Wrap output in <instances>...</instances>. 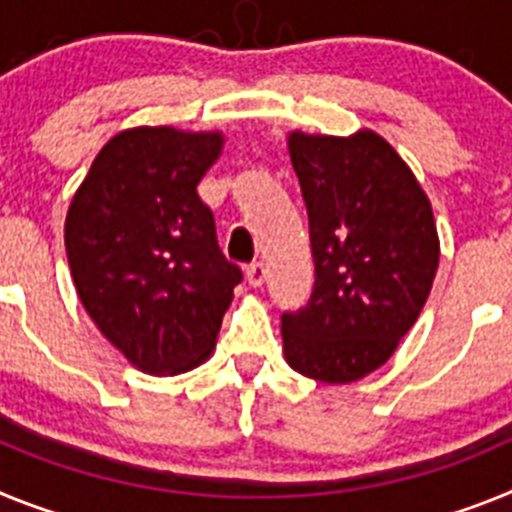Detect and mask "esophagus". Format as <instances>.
Listing matches in <instances>:
<instances>
[{"label":"esophagus","mask_w":512,"mask_h":512,"mask_svg":"<svg viewBox=\"0 0 512 512\" xmlns=\"http://www.w3.org/2000/svg\"><path fill=\"white\" fill-rule=\"evenodd\" d=\"M244 275H247V283L257 288V286H262V283H265V278H268V268H265L262 262H252V265H247Z\"/></svg>","instance_id":"obj_1"}]
</instances>
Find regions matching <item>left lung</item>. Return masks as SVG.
Instances as JSON below:
<instances>
[{
  "instance_id": "1",
  "label": "left lung",
  "mask_w": 512,
  "mask_h": 512,
  "mask_svg": "<svg viewBox=\"0 0 512 512\" xmlns=\"http://www.w3.org/2000/svg\"><path fill=\"white\" fill-rule=\"evenodd\" d=\"M288 146L309 216L314 288L306 306L283 311V348L309 379L350 384L389 361L428 301L441 255L433 208L376 133H291Z\"/></svg>"
}]
</instances>
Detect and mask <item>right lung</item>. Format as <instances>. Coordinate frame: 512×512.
Returning <instances> with one entry per match:
<instances>
[{
  "label": "right lung",
  "mask_w": 512,
  "mask_h": 512,
  "mask_svg": "<svg viewBox=\"0 0 512 512\" xmlns=\"http://www.w3.org/2000/svg\"><path fill=\"white\" fill-rule=\"evenodd\" d=\"M219 151V133L167 126L118 133L66 213L79 299L102 335L146 373L198 366L242 283L195 190Z\"/></svg>",
  "instance_id": "obj_1"
}]
</instances>
